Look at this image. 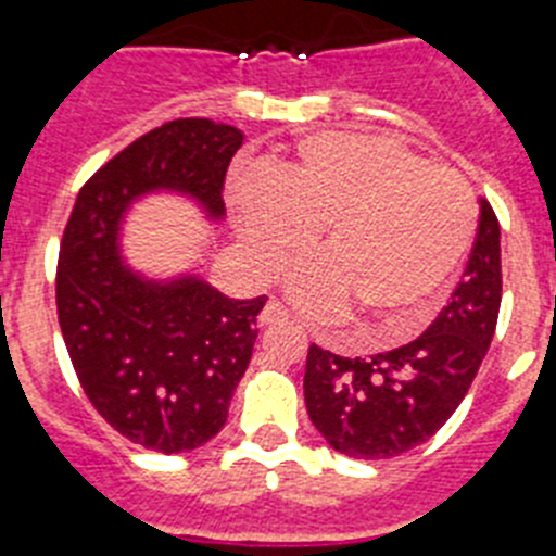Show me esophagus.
<instances>
[{"label": "esophagus", "mask_w": 556, "mask_h": 556, "mask_svg": "<svg viewBox=\"0 0 556 556\" xmlns=\"http://www.w3.org/2000/svg\"><path fill=\"white\" fill-rule=\"evenodd\" d=\"M288 321V313L279 302H266V307L260 309V327H274V324H285Z\"/></svg>", "instance_id": "1"}]
</instances>
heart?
<instances>
[{"instance_id": "b5f03b06", "label": "heart", "mask_w": 556, "mask_h": 556, "mask_svg": "<svg viewBox=\"0 0 556 556\" xmlns=\"http://www.w3.org/2000/svg\"><path fill=\"white\" fill-rule=\"evenodd\" d=\"M235 224L257 279H277L321 232L324 257L290 296L313 318H354L407 334L446 290L473 241L471 188L388 135L318 132L293 160L235 185Z\"/></svg>"}]
</instances>
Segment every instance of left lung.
Wrapping results in <instances>:
<instances>
[{
    "label": "left lung",
    "mask_w": 556,
    "mask_h": 556,
    "mask_svg": "<svg viewBox=\"0 0 556 556\" xmlns=\"http://www.w3.org/2000/svg\"><path fill=\"white\" fill-rule=\"evenodd\" d=\"M502 307V229L479 199V229L452 302L413 343L371 357L309 346L304 402L334 452L388 459L421 446L465 399L496 332Z\"/></svg>",
    "instance_id": "1"
}]
</instances>
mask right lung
Segmentation results:
<instances>
[{"instance_id":"add662e5","label":"right lung","mask_w":556,"mask_h":556,"mask_svg":"<svg viewBox=\"0 0 556 556\" xmlns=\"http://www.w3.org/2000/svg\"><path fill=\"white\" fill-rule=\"evenodd\" d=\"M241 143V129L210 118L152 129L85 182L60 243L58 321L85 396L118 434L160 454L222 432L266 296L238 302L193 271H135L124 218L149 193H177L224 222V177Z\"/></svg>"}]
</instances>
